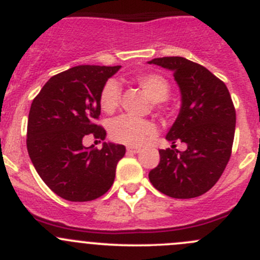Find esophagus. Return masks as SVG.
I'll return each mask as SVG.
<instances>
[{
    "instance_id": "esophagus-1",
    "label": "esophagus",
    "mask_w": 260,
    "mask_h": 260,
    "mask_svg": "<svg viewBox=\"0 0 260 260\" xmlns=\"http://www.w3.org/2000/svg\"><path fill=\"white\" fill-rule=\"evenodd\" d=\"M128 153H138L140 152V148H135V147H127Z\"/></svg>"
}]
</instances>
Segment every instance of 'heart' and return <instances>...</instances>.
Returning a JSON list of instances; mask_svg holds the SVG:
<instances>
[{"mask_svg":"<svg viewBox=\"0 0 260 260\" xmlns=\"http://www.w3.org/2000/svg\"><path fill=\"white\" fill-rule=\"evenodd\" d=\"M135 81L145 90V93L153 102L159 103L169 98L170 86L169 80L156 73H145L135 77ZM120 89L114 79L106 81L101 91L99 103L102 109L107 113H112L119 104ZM154 133V125L149 120L122 115L112 122L111 137L115 142L124 143L128 146H142L143 143Z\"/></svg>","mask_w":260,"mask_h":260,"instance_id":"heart-1","label":"heart"}]
</instances>
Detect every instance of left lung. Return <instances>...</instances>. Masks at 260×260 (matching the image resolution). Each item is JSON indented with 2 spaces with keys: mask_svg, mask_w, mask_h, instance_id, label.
<instances>
[{
  "mask_svg": "<svg viewBox=\"0 0 260 260\" xmlns=\"http://www.w3.org/2000/svg\"><path fill=\"white\" fill-rule=\"evenodd\" d=\"M148 64L174 72L181 109L166 140L187 146L185 151L159 149L149 181L170 198H198L217 182L232 156L237 120L232 96L224 81L185 57H157Z\"/></svg>",
  "mask_w": 260,
  "mask_h": 260,
  "instance_id": "obj_1",
  "label": "left lung"
}]
</instances>
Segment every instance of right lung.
Instances as JSON below:
<instances>
[{"label": "right lung", "mask_w": 260, "mask_h": 260, "mask_svg": "<svg viewBox=\"0 0 260 260\" xmlns=\"http://www.w3.org/2000/svg\"><path fill=\"white\" fill-rule=\"evenodd\" d=\"M117 67L78 65L54 75L31 104L27 120V152L39 176L68 201L101 198L113 185L117 164L125 147L103 143L102 149L83 145L91 135L106 138L95 120L99 96Z\"/></svg>", "instance_id": "right-lung-1"}]
</instances>
